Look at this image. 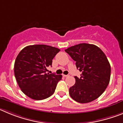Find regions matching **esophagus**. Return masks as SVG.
<instances>
[{
	"instance_id": "34e87169",
	"label": "esophagus",
	"mask_w": 123,
	"mask_h": 123,
	"mask_svg": "<svg viewBox=\"0 0 123 123\" xmlns=\"http://www.w3.org/2000/svg\"><path fill=\"white\" fill-rule=\"evenodd\" d=\"M63 76L64 77H68V76H70V74H63Z\"/></svg>"
}]
</instances>
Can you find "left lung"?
<instances>
[{
    "mask_svg": "<svg viewBox=\"0 0 123 123\" xmlns=\"http://www.w3.org/2000/svg\"><path fill=\"white\" fill-rule=\"evenodd\" d=\"M65 52L82 72L80 78L74 76L76 82L69 89L71 97L81 104L97 99L104 93L110 79L111 67L105 54L96 45L86 43L69 47Z\"/></svg>",
    "mask_w": 123,
    "mask_h": 123,
    "instance_id": "8db88e82",
    "label": "left lung"
}]
</instances>
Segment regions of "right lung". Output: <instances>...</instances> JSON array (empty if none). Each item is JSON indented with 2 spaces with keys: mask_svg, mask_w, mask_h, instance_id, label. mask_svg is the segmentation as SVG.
I'll use <instances>...</instances> for the list:
<instances>
[{
  "mask_svg": "<svg viewBox=\"0 0 123 123\" xmlns=\"http://www.w3.org/2000/svg\"><path fill=\"white\" fill-rule=\"evenodd\" d=\"M59 49L47 45H28L23 49L15 60L14 73L19 88L29 98L41 100L54 94L62 75L47 73V67Z\"/></svg>",
  "mask_w": 123,
  "mask_h": 123,
  "instance_id": "right-lung-1",
  "label": "right lung"
}]
</instances>
